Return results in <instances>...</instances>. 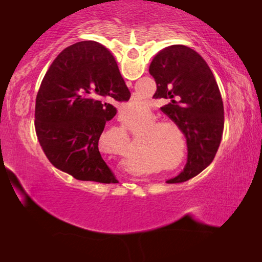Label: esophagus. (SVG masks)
Segmentation results:
<instances>
[{"instance_id":"obj_1","label":"esophagus","mask_w":262,"mask_h":262,"mask_svg":"<svg viewBox=\"0 0 262 262\" xmlns=\"http://www.w3.org/2000/svg\"><path fill=\"white\" fill-rule=\"evenodd\" d=\"M126 84H127V86H132V82H129V81L126 82Z\"/></svg>"}]
</instances>
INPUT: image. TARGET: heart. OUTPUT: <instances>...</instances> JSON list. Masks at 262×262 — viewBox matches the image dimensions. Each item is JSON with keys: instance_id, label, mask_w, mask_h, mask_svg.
<instances>
[{"instance_id": "b5f03b06", "label": "heart", "mask_w": 262, "mask_h": 262, "mask_svg": "<svg viewBox=\"0 0 262 262\" xmlns=\"http://www.w3.org/2000/svg\"><path fill=\"white\" fill-rule=\"evenodd\" d=\"M147 110H148V105L144 103V100L133 101V103L128 104L126 106V108L123 110L122 117L125 120H130V119L133 117H135L136 114L144 113ZM150 119H152V117H150ZM165 125H167V122L158 121V122L152 123V125H150L147 129H145V133H151V134L148 135V139H147L149 148L158 147L159 142H161V130H157V129L164 127Z\"/></svg>"}]
</instances>
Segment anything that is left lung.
<instances>
[{
    "label": "left lung",
    "instance_id": "left-lung-1",
    "mask_svg": "<svg viewBox=\"0 0 262 262\" xmlns=\"http://www.w3.org/2000/svg\"><path fill=\"white\" fill-rule=\"evenodd\" d=\"M149 73L157 85L154 98L168 101L161 110L187 141L184 171L166 183H184L209 166L219 150L224 129L220 89L205 59L184 45L168 46L159 52Z\"/></svg>",
    "mask_w": 262,
    "mask_h": 262
}]
</instances>
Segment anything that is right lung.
I'll use <instances>...</instances> for the list:
<instances>
[{"label": "right lung", "instance_id": "right-lung-1", "mask_svg": "<svg viewBox=\"0 0 262 262\" xmlns=\"http://www.w3.org/2000/svg\"><path fill=\"white\" fill-rule=\"evenodd\" d=\"M130 92L113 55L96 41L64 48L43 76L35 99V134L53 166L83 181L117 184L99 152L105 123Z\"/></svg>", "mask_w": 262, "mask_h": 262}]
</instances>
